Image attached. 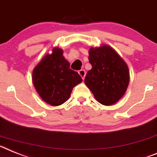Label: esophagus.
Instances as JSON below:
<instances>
[{
    "label": "esophagus",
    "instance_id": "obj_1",
    "mask_svg": "<svg viewBox=\"0 0 157 157\" xmlns=\"http://www.w3.org/2000/svg\"><path fill=\"white\" fill-rule=\"evenodd\" d=\"M78 73H79V74H80V77H82V79H84V77H85V75H86V72H85V70H84V69H80Z\"/></svg>",
    "mask_w": 157,
    "mask_h": 157
}]
</instances>
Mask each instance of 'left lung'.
Masks as SVG:
<instances>
[{
    "instance_id": "obj_1",
    "label": "left lung",
    "mask_w": 157,
    "mask_h": 157,
    "mask_svg": "<svg viewBox=\"0 0 157 157\" xmlns=\"http://www.w3.org/2000/svg\"><path fill=\"white\" fill-rule=\"evenodd\" d=\"M89 63L84 83L99 103L114 104L126 92L129 82L126 63L111 46L103 45L89 50Z\"/></svg>"
}]
</instances>
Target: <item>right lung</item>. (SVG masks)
I'll use <instances>...</instances> for the list:
<instances>
[{
	"instance_id": "1",
	"label": "right lung",
	"mask_w": 157,
	"mask_h": 157,
	"mask_svg": "<svg viewBox=\"0 0 157 157\" xmlns=\"http://www.w3.org/2000/svg\"><path fill=\"white\" fill-rule=\"evenodd\" d=\"M63 50L54 47L35 67L32 81L39 96L46 103L59 106L67 101L72 90L82 81L77 72L69 68Z\"/></svg>"
}]
</instances>
